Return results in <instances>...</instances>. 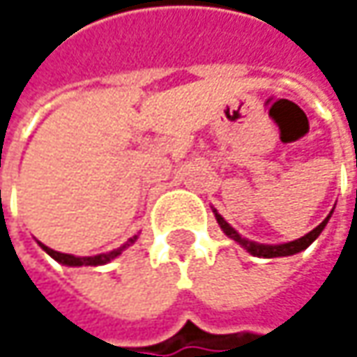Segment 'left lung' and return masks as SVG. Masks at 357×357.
Here are the masks:
<instances>
[{
	"label": "left lung",
	"mask_w": 357,
	"mask_h": 357,
	"mask_svg": "<svg viewBox=\"0 0 357 357\" xmlns=\"http://www.w3.org/2000/svg\"><path fill=\"white\" fill-rule=\"evenodd\" d=\"M213 213H215V217H217V223L221 225V229H223V234L227 236V238H231V240H236L242 248H246L252 254V256H260V258H277V256H291V254H298V252H302V250H306L319 236L322 234V229L326 227V223H328V219H331V215H333V211L328 213V217L322 221L319 227H314L310 234H306L304 238H300V240H294V242H287V244H277V246H271V244H256V242H250L246 238H242L215 208H213Z\"/></svg>",
	"instance_id": "1"
}]
</instances>
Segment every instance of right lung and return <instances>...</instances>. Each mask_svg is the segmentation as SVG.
I'll return each mask as SVG.
<instances>
[{
	"label": "right lung",
	"instance_id": "right-lung-1",
	"mask_svg": "<svg viewBox=\"0 0 357 357\" xmlns=\"http://www.w3.org/2000/svg\"><path fill=\"white\" fill-rule=\"evenodd\" d=\"M138 240V236H134V238H130V242L128 244H123L121 248L117 250H111L107 254H97V256H74V254H63V252H57V250H51L47 248L45 244H40V248L45 250L51 258H55L57 262H61V264H66V266H99V264H107L109 260H113L115 256H119L123 250L128 248L130 244H134Z\"/></svg>",
	"mask_w": 357,
	"mask_h": 357
}]
</instances>
